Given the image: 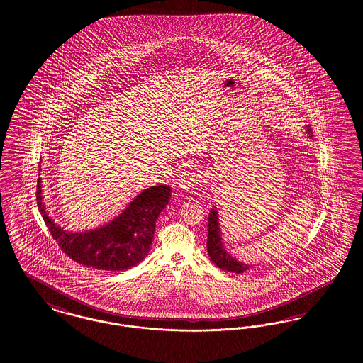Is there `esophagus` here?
Instances as JSON below:
<instances>
[{"instance_id":"34e87169","label":"esophagus","mask_w":363,"mask_h":363,"mask_svg":"<svg viewBox=\"0 0 363 363\" xmlns=\"http://www.w3.org/2000/svg\"><path fill=\"white\" fill-rule=\"evenodd\" d=\"M200 182V178L199 175L193 172H185V173L181 174L179 179H178V185L179 188L184 190H189Z\"/></svg>"}]
</instances>
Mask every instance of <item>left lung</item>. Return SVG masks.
I'll return each mask as SVG.
<instances>
[{"instance_id": "1", "label": "left lung", "mask_w": 363, "mask_h": 363, "mask_svg": "<svg viewBox=\"0 0 363 363\" xmlns=\"http://www.w3.org/2000/svg\"><path fill=\"white\" fill-rule=\"evenodd\" d=\"M308 133L311 135V138L313 136L311 129H308ZM207 250L211 261L218 268L227 271V272L242 274V272L247 271L252 267L249 264L238 261L227 252V249L225 247V242L222 238V231H220L216 207L211 208L209 215H208Z\"/></svg>"}]
</instances>
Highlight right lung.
Returning a JSON list of instances; mask_svg holds the SVG:
<instances>
[{
	"mask_svg": "<svg viewBox=\"0 0 363 363\" xmlns=\"http://www.w3.org/2000/svg\"><path fill=\"white\" fill-rule=\"evenodd\" d=\"M172 188L157 185L144 189L108 223L86 231H68L49 216L43 201L42 178H38L36 201L52 238L65 255L84 267L125 271L148 255L157 216L169 204Z\"/></svg>",
	"mask_w": 363,
	"mask_h": 363,
	"instance_id": "right-lung-1",
	"label": "right lung"
}]
</instances>
